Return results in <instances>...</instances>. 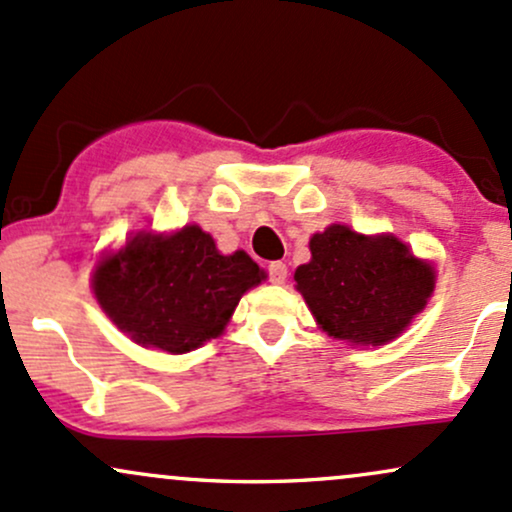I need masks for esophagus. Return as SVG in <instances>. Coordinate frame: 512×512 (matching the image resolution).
Returning <instances> with one entry per match:
<instances>
[{
    "mask_svg": "<svg viewBox=\"0 0 512 512\" xmlns=\"http://www.w3.org/2000/svg\"><path fill=\"white\" fill-rule=\"evenodd\" d=\"M268 278H271V283L275 285H283L287 280V266L283 261H273L271 266H268Z\"/></svg>",
    "mask_w": 512,
    "mask_h": 512,
    "instance_id": "34e87169",
    "label": "esophagus"
}]
</instances>
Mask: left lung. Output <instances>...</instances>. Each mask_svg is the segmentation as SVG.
<instances>
[{
	"label": "left lung",
	"instance_id": "left-lung-1",
	"mask_svg": "<svg viewBox=\"0 0 512 512\" xmlns=\"http://www.w3.org/2000/svg\"><path fill=\"white\" fill-rule=\"evenodd\" d=\"M312 261L295 271L319 329L355 346L394 341L435 287V268L413 256L394 234L353 232L331 225L309 239Z\"/></svg>",
	"mask_w": 512,
	"mask_h": 512
}]
</instances>
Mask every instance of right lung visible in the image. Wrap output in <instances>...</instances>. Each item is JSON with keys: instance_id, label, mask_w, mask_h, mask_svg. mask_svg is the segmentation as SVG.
Instances as JSON below:
<instances>
[{"instance_id": "obj_1", "label": "right lung", "mask_w": 512, "mask_h": 512, "mask_svg": "<svg viewBox=\"0 0 512 512\" xmlns=\"http://www.w3.org/2000/svg\"><path fill=\"white\" fill-rule=\"evenodd\" d=\"M266 273L244 251L220 254L198 225L137 232L96 263L94 295L120 331L145 348L188 353L225 331L246 290Z\"/></svg>"}]
</instances>
